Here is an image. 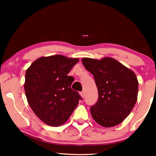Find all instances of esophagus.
Instances as JSON below:
<instances>
[{
	"label": "esophagus",
	"instance_id": "1",
	"mask_svg": "<svg viewBox=\"0 0 156 156\" xmlns=\"http://www.w3.org/2000/svg\"><path fill=\"white\" fill-rule=\"evenodd\" d=\"M80 95L82 96V98H84V91H81V92H80Z\"/></svg>",
	"mask_w": 156,
	"mask_h": 156
}]
</instances>
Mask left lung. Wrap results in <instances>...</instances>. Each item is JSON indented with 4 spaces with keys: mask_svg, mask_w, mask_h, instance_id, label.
Instances as JSON below:
<instances>
[{
    "mask_svg": "<svg viewBox=\"0 0 156 156\" xmlns=\"http://www.w3.org/2000/svg\"><path fill=\"white\" fill-rule=\"evenodd\" d=\"M94 75L99 98L91 106L96 122L104 127L119 124L130 114L137 101L138 82L133 71L111 57L82 59Z\"/></svg>",
    "mask_w": 156,
    "mask_h": 156,
    "instance_id": "left-lung-1",
    "label": "left lung"
}]
</instances>
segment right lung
Segmentation results:
<instances>
[{"mask_svg": "<svg viewBox=\"0 0 156 156\" xmlns=\"http://www.w3.org/2000/svg\"><path fill=\"white\" fill-rule=\"evenodd\" d=\"M78 62L79 59L60 55L42 57L27 69L24 88L27 102L46 124H63L82 99L71 88L74 77L67 75Z\"/></svg>", "mask_w": 156, "mask_h": 156, "instance_id": "right-lung-1", "label": "right lung"}]
</instances>
